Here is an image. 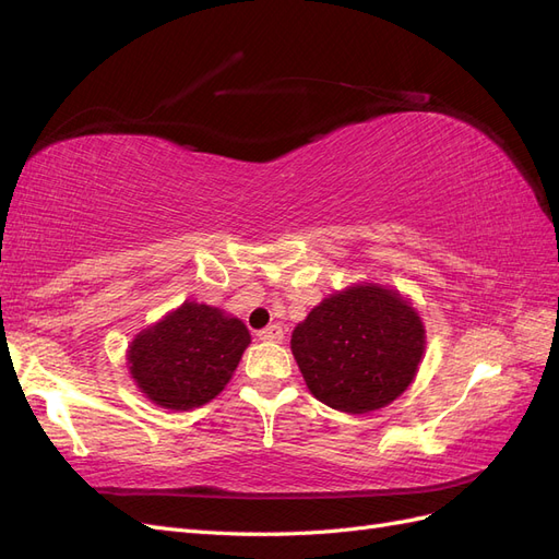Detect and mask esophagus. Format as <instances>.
Returning <instances> with one entry per match:
<instances>
[{
    "label": "esophagus",
    "instance_id": "1",
    "mask_svg": "<svg viewBox=\"0 0 559 559\" xmlns=\"http://www.w3.org/2000/svg\"><path fill=\"white\" fill-rule=\"evenodd\" d=\"M259 337L265 343H282L284 341V331L280 324H270L263 331H259Z\"/></svg>",
    "mask_w": 559,
    "mask_h": 559
}]
</instances>
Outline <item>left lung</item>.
Returning <instances> with one entry per match:
<instances>
[{
    "mask_svg": "<svg viewBox=\"0 0 559 559\" xmlns=\"http://www.w3.org/2000/svg\"><path fill=\"white\" fill-rule=\"evenodd\" d=\"M425 337L417 310L399 292L354 284L300 321L292 352L317 401L361 415L384 408L408 389Z\"/></svg>",
    "mask_w": 559,
    "mask_h": 559,
    "instance_id": "obj_1",
    "label": "left lung"
}]
</instances>
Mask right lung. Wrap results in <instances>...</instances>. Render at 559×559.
I'll list each match as a JSON object with an SVG mask.
<instances>
[{"instance_id":"obj_1","label":"right lung","mask_w":559,"mask_h":559,"mask_svg":"<svg viewBox=\"0 0 559 559\" xmlns=\"http://www.w3.org/2000/svg\"><path fill=\"white\" fill-rule=\"evenodd\" d=\"M249 343L238 317L186 300L134 337L128 368L142 394L160 408L191 411L224 392Z\"/></svg>"}]
</instances>
